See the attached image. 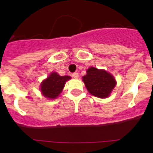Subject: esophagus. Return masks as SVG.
I'll return each mask as SVG.
<instances>
[{
    "instance_id": "34e87169",
    "label": "esophagus",
    "mask_w": 153,
    "mask_h": 153,
    "mask_svg": "<svg viewBox=\"0 0 153 153\" xmlns=\"http://www.w3.org/2000/svg\"><path fill=\"white\" fill-rule=\"evenodd\" d=\"M72 76L74 78H78L79 77V74H78V73H74V74H72Z\"/></svg>"
}]
</instances>
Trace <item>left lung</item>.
<instances>
[{
  "instance_id": "obj_1",
  "label": "left lung",
  "mask_w": 153,
  "mask_h": 153,
  "mask_svg": "<svg viewBox=\"0 0 153 153\" xmlns=\"http://www.w3.org/2000/svg\"><path fill=\"white\" fill-rule=\"evenodd\" d=\"M83 81L89 93L99 98L109 97L117 84L111 74L93 67L86 70V74L83 76Z\"/></svg>"
}]
</instances>
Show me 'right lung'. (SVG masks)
<instances>
[{
  "label": "right lung",
  "mask_w": 153,
  "mask_h": 153,
  "mask_svg": "<svg viewBox=\"0 0 153 153\" xmlns=\"http://www.w3.org/2000/svg\"><path fill=\"white\" fill-rule=\"evenodd\" d=\"M70 76H60L57 73L53 72L49 76L43 80L40 84V91L44 97L49 99H56L60 94L65 83L70 79Z\"/></svg>",
  "instance_id": "obj_1"
}]
</instances>
